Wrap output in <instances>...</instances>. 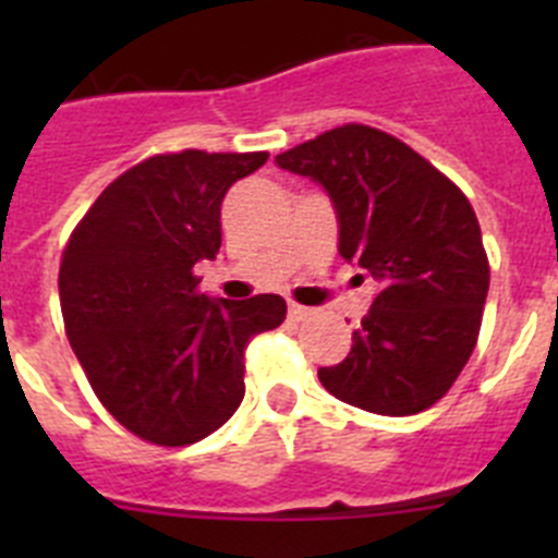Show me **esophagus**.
<instances>
[{"instance_id":"34e87169","label":"esophagus","mask_w":558,"mask_h":558,"mask_svg":"<svg viewBox=\"0 0 558 558\" xmlns=\"http://www.w3.org/2000/svg\"><path fill=\"white\" fill-rule=\"evenodd\" d=\"M288 315L293 322H307L310 315H313V307H304V304H290Z\"/></svg>"}]
</instances>
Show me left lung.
I'll use <instances>...</instances> for the list:
<instances>
[{
	"mask_svg": "<svg viewBox=\"0 0 558 558\" xmlns=\"http://www.w3.org/2000/svg\"><path fill=\"white\" fill-rule=\"evenodd\" d=\"M282 170L332 201L338 251L379 282L338 366L332 397L379 416H411L445 397L477 343L489 259L470 201L405 142L343 125L279 153Z\"/></svg>",
	"mask_w": 558,
	"mask_h": 558,
	"instance_id": "8db88e82",
	"label": "left lung"
}]
</instances>
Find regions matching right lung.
Returning <instances> with one entry per match:
<instances>
[{
    "label": "right lung",
    "mask_w": 558,
    "mask_h": 558,
    "mask_svg": "<svg viewBox=\"0 0 558 558\" xmlns=\"http://www.w3.org/2000/svg\"><path fill=\"white\" fill-rule=\"evenodd\" d=\"M268 153L153 156L108 184L69 236L58 290L69 343L122 427L161 447L218 430L245 393V347L284 322L282 295L198 290L220 204Z\"/></svg>",
    "instance_id": "obj_1"
}]
</instances>
